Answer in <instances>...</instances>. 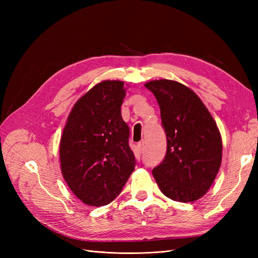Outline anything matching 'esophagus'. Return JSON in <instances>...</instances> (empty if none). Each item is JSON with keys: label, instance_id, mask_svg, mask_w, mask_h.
<instances>
[{"label": "esophagus", "instance_id": "esophagus-1", "mask_svg": "<svg viewBox=\"0 0 258 258\" xmlns=\"http://www.w3.org/2000/svg\"><path fill=\"white\" fill-rule=\"evenodd\" d=\"M138 150H139L140 153H142L144 151V142L143 141L138 143Z\"/></svg>", "mask_w": 258, "mask_h": 258}]
</instances>
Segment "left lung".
Segmentation results:
<instances>
[{"instance_id": "left-lung-1", "label": "left lung", "mask_w": 258, "mask_h": 258, "mask_svg": "<svg viewBox=\"0 0 258 258\" xmlns=\"http://www.w3.org/2000/svg\"><path fill=\"white\" fill-rule=\"evenodd\" d=\"M160 107L167 153L153 175L161 192L191 202L209 190L222 162V139L200 98L186 86L159 80L145 84Z\"/></svg>"}]
</instances>
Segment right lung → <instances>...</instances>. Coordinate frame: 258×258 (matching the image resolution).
<instances>
[{"mask_svg": "<svg viewBox=\"0 0 258 258\" xmlns=\"http://www.w3.org/2000/svg\"><path fill=\"white\" fill-rule=\"evenodd\" d=\"M126 89L119 81L96 85L75 103L62 134V175L88 206L112 202L137 165L120 110Z\"/></svg>", "mask_w": 258, "mask_h": 258, "instance_id": "1", "label": "right lung"}]
</instances>
